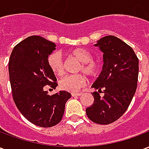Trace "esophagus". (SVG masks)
I'll use <instances>...</instances> for the list:
<instances>
[{
    "label": "esophagus",
    "instance_id": "1",
    "mask_svg": "<svg viewBox=\"0 0 149 149\" xmlns=\"http://www.w3.org/2000/svg\"><path fill=\"white\" fill-rule=\"evenodd\" d=\"M81 93H72V97H79V96H81Z\"/></svg>",
    "mask_w": 149,
    "mask_h": 149
}]
</instances>
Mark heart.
I'll list each match as a JSON object with an SVG mask.
<instances>
[{
  "instance_id": "b5f03b06",
  "label": "heart",
  "mask_w": 149,
  "mask_h": 149,
  "mask_svg": "<svg viewBox=\"0 0 149 149\" xmlns=\"http://www.w3.org/2000/svg\"><path fill=\"white\" fill-rule=\"evenodd\" d=\"M70 55L81 62L78 71H82L89 77H95L98 74L100 66L98 63L93 61V55L89 51L82 48L72 50ZM48 65L52 72L56 76L64 73V63L61 54L59 52H53L48 56ZM86 84V78L84 75H67L61 79L59 86L62 90L75 93Z\"/></svg>"
}]
</instances>
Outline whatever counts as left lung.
<instances>
[{
	"label": "left lung",
	"instance_id": "8db88e82",
	"mask_svg": "<svg viewBox=\"0 0 149 149\" xmlns=\"http://www.w3.org/2000/svg\"><path fill=\"white\" fill-rule=\"evenodd\" d=\"M103 52V68L92 88L93 104L86 109L88 117L99 125H109L121 116L129 106L137 87L139 60L133 49L114 36L97 40ZM105 95L101 97L99 94Z\"/></svg>",
	"mask_w": 149,
	"mask_h": 149
}]
</instances>
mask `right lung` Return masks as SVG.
Returning a JSON list of instances; mask_svg holds the SVG:
<instances>
[{
	"mask_svg": "<svg viewBox=\"0 0 149 149\" xmlns=\"http://www.w3.org/2000/svg\"><path fill=\"white\" fill-rule=\"evenodd\" d=\"M54 43L40 36H31L13 48L8 61L12 93L16 105L29 121L49 128L61 120L65 103L71 97L66 91L50 96L44 86L55 89L56 78L48 65Z\"/></svg>",
	"mask_w": 149,
	"mask_h": 149,
	"instance_id": "obj_1",
	"label": "right lung"
}]
</instances>
